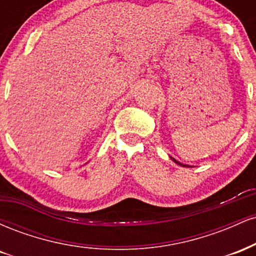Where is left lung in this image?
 Here are the masks:
<instances>
[{
    "label": "left lung",
    "instance_id": "1",
    "mask_svg": "<svg viewBox=\"0 0 256 256\" xmlns=\"http://www.w3.org/2000/svg\"><path fill=\"white\" fill-rule=\"evenodd\" d=\"M170 158H172V161H173V162H176V164H177V165H179V166H183V167H192V166H189V165H184V164L179 162V161H177V160H176V158H173L172 156H170Z\"/></svg>",
    "mask_w": 256,
    "mask_h": 256
}]
</instances>
